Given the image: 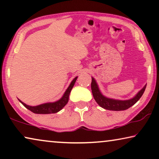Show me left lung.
Masks as SVG:
<instances>
[{"label": "left lung", "instance_id": "left-lung-1", "mask_svg": "<svg viewBox=\"0 0 159 159\" xmlns=\"http://www.w3.org/2000/svg\"><path fill=\"white\" fill-rule=\"evenodd\" d=\"M147 84L134 95L129 100H117L106 97L102 94L95 80L92 77L91 90L95 101L101 107L110 111H124L131 107L135 104L142 96L146 88Z\"/></svg>", "mask_w": 159, "mask_h": 159}]
</instances>
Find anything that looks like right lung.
Instances as JSON below:
<instances>
[{
	"instance_id": "1",
	"label": "right lung",
	"mask_w": 159,
	"mask_h": 159,
	"mask_svg": "<svg viewBox=\"0 0 159 159\" xmlns=\"http://www.w3.org/2000/svg\"><path fill=\"white\" fill-rule=\"evenodd\" d=\"M78 77H76L75 79H74L71 82L70 84L68 87V88L66 89V90L65 91V93L63 95V96L59 100L56 101L55 102H52V103H45L40 104V105L38 106H29L27 105V104L24 103L20 100L18 99L20 103L22 104V105L31 111L32 112L34 113V114H55V113H57L62 109L66 105L67 103L69 101V94H70L71 90L72 88L75 85L76 80H77Z\"/></svg>"
}]
</instances>
